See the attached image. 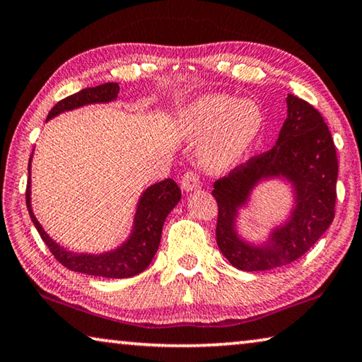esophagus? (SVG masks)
I'll return each instance as SVG.
<instances>
[{
  "label": "esophagus",
  "mask_w": 362,
  "mask_h": 362,
  "mask_svg": "<svg viewBox=\"0 0 362 362\" xmlns=\"http://www.w3.org/2000/svg\"><path fill=\"white\" fill-rule=\"evenodd\" d=\"M199 187V177L197 172L193 170H187L185 174L182 177V188L185 192H192L194 188Z\"/></svg>",
  "instance_id": "1"
}]
</instances>
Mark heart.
Listing matches in <instances>:
<instances>
[{
	"label": "heart",
	"mask_w": 362,
	"mask_h": 362,
	"mask_svg": "<svg viewBox=\"0 0 362 362\" xmlns=\"http://www.w3.org/2000/svg\"><path fill=\"white\" fill-rule=\"evenodd\" d=\"M182 122L192 135L208 133L202 160L211 170L232 168L248 151L262 129V112L253 101H235L227 95L203 96L182 114Z\"/></svg>",
	"instance_id": "heart-1"
}]
</instances>
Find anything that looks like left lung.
I'll use <instances>...</instances> for the list:
<instances>
[{"mask_svg": "<svg viewBox=\"0 0 362 362\" xmlns=\"http://www.w3.org/2000/svg\"><path fill=\"white\" fill-rule=\"evenodd\" d=\"M286 106L288 116L272 150L250 158L214 182L217 246L240 271H267L296 261L335 217L338 160L330 130L308 101L288 95ZM274 176L292 182L297 206L291 221L276 229L266 245H250L234 232L236 209L245 204L257 181Z\"/></svg>", "mask_w": 362, "mask_h": 362, "instance_id": "8db88e82", "label": "left lung"}]
</instances>
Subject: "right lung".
Returning a JSON list of instances; mask_svg holds the SVG:
<instances>
[{
    "label": "right lung",
    "instance_id": "1",
    "mask_svg": "<svg viewBox=\"0 0 362 362\" xmlns=\"http://www.w3.org/2000/svg\"><path fill=\"white\" fill-rule=\"evenodd\" d=\"M119 83H103L93 88H83L78 93H74L67 98L57 101L51 109L47 120L57 116V114L71 111L91 103H107L117 98ZM32 160V159H30ZM30 160H28V182L25 190V203L28 214L33 226L37 227L40 237L48 246L53 255L62 266L69 271H76L95 277L105 279H127L140 274L150 266L154 255L159 248L160 233L165 217L174 209V206L180 202V188L172 179H165L154 183L143 192L139 206H136L135 226L127 242L117 250L103 255H77L72 251L61 248L59 245L51 240L35 219L30 206Z\"/></svg>",
    "mask_w": 362,
    "mask_h": 362
}]
</instances>
